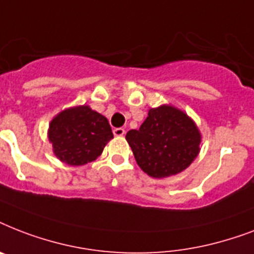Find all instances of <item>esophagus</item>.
<instances>
[{
    "mask_svg": "<svg viewBox=\"0 0 254 254\" xmlns=\"http://www.w3.org/2000/svg\"><path fill=\"white\" fill-rule=\"evenodd\" d=\"M113 134H115L116 137H123V135L125 134V130H124L123 127H116L115 130H113Z\"/></svg>",
    "mask_w": 254,
    "mask_h": 254,
    "instance_id": "34e87169",
    "label": "esophagus"
}]
</instances>
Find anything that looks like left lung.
Listing matches in <instances>:
<instances>
[{
    "label": "left lung",
    "mask_w": 254,
    "mask_h": 254,
    "mask_svg": "<svg viewBox=\"0 0 254 254\" xmlns=\"http://www.w3.org/2000/svg\"><path fill=\"white\" fill-rule=\"evenodd\" d=\"M125 138L143 173L158 179L182 173L200 151L201 134L195 121L167 104L150 108L138 130L131 129Z\"/></svg>",
    "instance_id": "obj_1"
}]
</instances>
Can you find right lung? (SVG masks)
I'll return each mask as SVG.
<instances>
[{
  "instance_id": "obj_1",
  "label": "right lung",
  "mask_w": 254,
  "mask_h": 254,
  "mask_svg": "<svg viewBox=\"0 0 254 254\" xmlns=\"http://www.w3.org/2000/svg\"><path fill=\"white\" fill-rule=\"evenodd\" d=\"M47 137L59 161L83 166L99 158L113 133L107 117L89 105H77L59 112L51 120Z\"/></svg>"
}]
</instances>
